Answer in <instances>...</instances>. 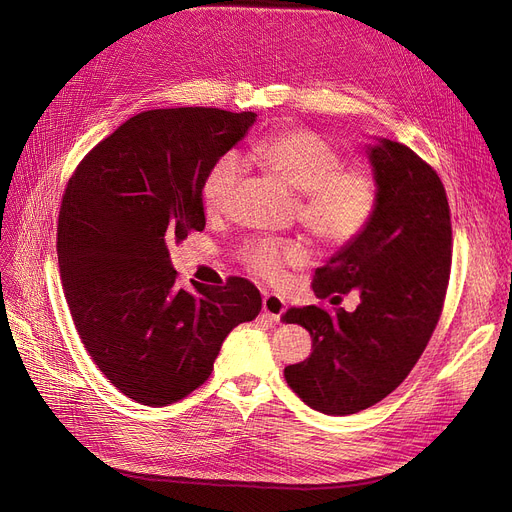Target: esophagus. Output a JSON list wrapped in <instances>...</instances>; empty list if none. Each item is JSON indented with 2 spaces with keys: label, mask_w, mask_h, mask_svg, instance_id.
<instances>
[{
  "label": "esophagus",
  "mask_w": 512,
  "mask_h": 512,
  "mask_svg": "<svg viewBox=\"0 0 512 512\" xmlns=\"http://www.w3.org/2000/svg\"><path fill=\"white\" fill-rule=\"evenodd\" d=\"M284 311H286V301L280 297V294L263 292V313H265V317H270L272 321H280Z\"/></svg>",
  "instance_id": "esophagus-1"
}]
</instances>
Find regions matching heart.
<instances>
[{"instance_id": "b5f03b06", "label": "heart", "mask_w": 512, "mask_h": 512, "mask_svg": "<svg viewBox=\"0 0 512 512\" xmlns=\"http://www.w3.org/2000/svg\"><path fill=\"white\" fill-rule=\"evenodd\" d=\"M253 155L280 174L299 193V220L307 232L328 249L355 242L371 224L378 209V182L363 166H344L342 153L317 132L288 128L253 145ZM245 174V161L224 153L213 161L201 186L203 207L211 215L228 209ZM240 263L263 280L280 282L286 267L309 259L299 238H249L238 249Z\"/></svg>"}]
</instances>
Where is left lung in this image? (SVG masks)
I'll return each instance as SVG.
<instances>
[{"label":"left lung","mask_w":512,"mask_h":512,"mask_svg":"<svg viewBox=\"0 0 512 512\" xmlns=\"http://www.w3.org/2000/svg\"><path fill=\"white\" fill-rule=\"evenodd\" d=\"M378 209L367 230L317 267L313 290L342 301L357 290L355 311L292 307L282 319L313 338L309 359L284 369L305 405L353 415L405 382L442 315L452 263V224L438 172L413 149L382 139L369 147Z\"/></svg>","instance_id":"1"}]
</instances>
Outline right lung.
Returning <instances> with one entry per match:
<instances>
[{
    "instance_id": "1",
    "label": "right lung",
    "mask_w": 512,
    "mask_h": 512,
    "mask_svg": "<svg viewBox=\"0 0 512 512\" xmlns=\"http://www.w3.org/2000/svg\"><path fill=\"white\" fill-rule=\"evenodd\" d=\"M253 124V112L218 107L141 112L66 184L58 261L72 321L105 378L141 405L168 407L197 390L230 330L261 311L245 278L182 288L168 253L205 228L203 178Z\"/></svg>"
}]
</instances>
